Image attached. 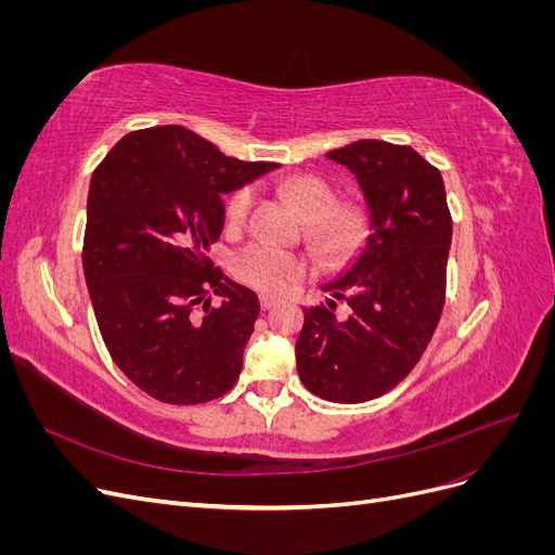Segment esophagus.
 Here are the masks:
<instances>
[{
  "label": "esophagus",
  "mask_w": 555,
  "mask_h": 555,
  "mask_svg": "<svg viewBox=\"0 0 555 555\" xmlns=\"http://www.w3.org/2000/svg\"><path fill=\"white\" fill-rule=\"evenodd\" d=\"M259 304H261V310H271L278 304V298L271 296V294H261L259 296Z\"/></svg>",
  "instance_id": "obj_1"
}]
</instances>
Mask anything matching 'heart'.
Wrapping results in <instances>:
<instances>
[{"instance_id": "b5f03b06", "label": "heart", "mask_w": 555, "mask_h": 555, "mask_svg": "<svg viewBox=\"0 0 555 555\" xmlns=\"http://www.w3.org/2000/svg\"><path fill=\"white\" fill-rule=\"evenodd\" d=\"M282 192L312 224V238L326 255H343L354 249L367 229V215L361 206H335V190L319 176H294L282 182ZM251 208V190L243 188L229 198L227 224L241 227ZM238 275L263 292H284L292 282L306 275V261L292 251L275 249L271 245H249L236 257Z\"/></svg>"}]
</instances>
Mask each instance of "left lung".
I'll list each match as a JSON object with an SVG mask.
<instances>
[{
  "label": "left lung",
  "instance_id": "left-lung-1",
  "mask_svg": "<svg viewBox=\"0 0 555 555\" xmlns=\"http://www.w3.org/2000/svg\"><path fill=\"white\" fill-rule=\"evenodd\" d=\"M326 157L354 173L367 236L322 287L346 300L350 317L306 308L296 371L319 398L365 402L408 377L440 322L451 215L440 171L410 145L357 141Z\"/></svg>",
  "mask_w": 555,
  "mask_h": 555
}]
</instances>
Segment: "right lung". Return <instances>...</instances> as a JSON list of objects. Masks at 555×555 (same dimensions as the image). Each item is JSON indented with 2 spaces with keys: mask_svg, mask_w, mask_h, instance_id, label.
<instances>
[{
  "mask_svg": "<svg viewBox=\"0 0 555 555\" xmlns=\"http://www.w3.org/2000/svg\"><path fill=\"white\" fill-rule=\"evenodd\" d=\"M275 169L178 125L127 133L94 169L82 271L108 354L147 396L196 405L236 384L259 298L212 271L206 249L224 229L222 196Z\"/></svg>",
  "mask_w": 555,
  "mask_h": 555,
  "instance_id": "add662e5",
  "label": "right lung"
}]
</instances>
